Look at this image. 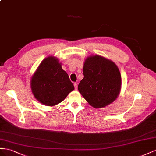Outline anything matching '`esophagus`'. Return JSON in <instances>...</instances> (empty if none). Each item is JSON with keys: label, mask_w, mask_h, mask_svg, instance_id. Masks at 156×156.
<instances>
[{"label": "esophagus", "mask_w": 156, "mask_h": 156, "mask_svg": "<svg viewBox=\"0 0 156 156\" xmlns=\"http://www.w3.org/2000/svg\"><path fill=\"white\" fill-rule=\"evenodd\" d=\"M74 86L75 90H77V89H78V84H77L76 83H74Z\"/></svg>", "instance_id": "esophagus-1"}]
</instances>
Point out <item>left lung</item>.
Returning <instances> with one entry per match:
<instances>
[{
	"instance_id": "1",
	"label": "left lung",
	"mask_w": 156,
	"mask_h": 156,
	"mask_svg": "<svg viewBox=\"0 0 156 156\" xmlns=\"http://www.w3.org/2000/svg\"><path fill=\"white\" fill-rule=\"evenodd\" d=\"M83 78L78 84V91L90 105L103 108L118 97L122 78L114 63L100 55L89 57L83 68Z\"/></svg>"
}]
</instances>
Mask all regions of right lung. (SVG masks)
<instances>
[{"mask_svg":"<svg viewBox=\"0 0 156 156\" xmlns=\"http://www.w3.org/2000/svg\"><path fill=\"white\" fill-rule=\"evenodd\" d=\"M30 86L35 98L50 106L63 101L74 89L69 75L54 57H48L42 61L31 78Z\"/></svg>","mask_w":156,"mask_h":156,"instance_id":"obj_1","label":"right lung"}]
</instances>
